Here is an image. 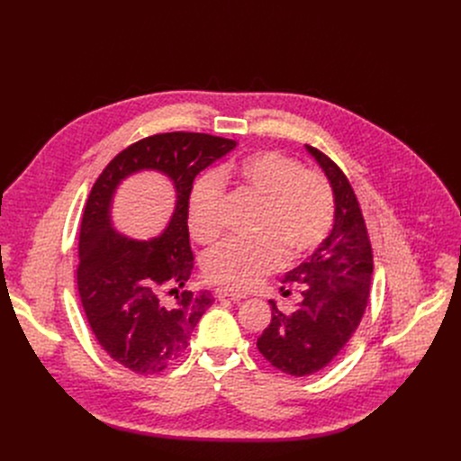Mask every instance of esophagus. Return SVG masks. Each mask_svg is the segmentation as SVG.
Listing matches in <instances>:
<instances>
[{
    "instance_id": "34e87169",
    "label": "esophagus",
    "mask_w": 461,
    "mask_h": 461,
    "mask_svg": "<svg viewBox=\"0 0 461 461\" xmlns=\"http://www.w3.org/2000/svg\"><path fill=\"white\" fill-rule=\"evenodd\" d=\"M217 297L219 299H233V301H240V299H244L246 295L242 294V292H237V290H231V288H221V290H217Z\"/></svg>"
}]
</instances>
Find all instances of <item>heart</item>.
<instances>
[{"label":"heart","mask_w":461,"mask_h":461,"mask_svg":"<svg viewBox=\"0 0 461 461\" xmlns=\"http://www.w3.org/2000/svg\"><path fill=\"white\" fill-rule=\"evenodd\" d=\"M222 184L235 185L258 201L251 240H226L204 257L212 283L248 290L276 272L285 260H299L315 251L334 224V193L326 178L303 169L281 151H257L204 175L191 187L187 228L191 237L213 242L222 230Z\"/></svg>","instance_id":"heart-1"}]
</instances>
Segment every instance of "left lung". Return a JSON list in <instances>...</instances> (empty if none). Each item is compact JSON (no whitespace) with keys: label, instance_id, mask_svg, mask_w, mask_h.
Wrapping results in <instances>:
<instances>
[{"label":"left lung","instance_id":"left-lung-1","mask_svg":"<svg viewBox=\"0 0 461 461\" xmlns=\"http://www.w3.org/2000/svg\"><path fill=\"white\" fill-rule=\"evenodd\" d=\"M304 149L330 182L334 226L306 260L285 274V283L301 285V301L283 313L272 299V321L257 339L267 361L297 377L319 372L345 348L365 313L372 279V248L350 182L326 155L312 146Z\"/></svg>","mask_w":461,"mask_h":461}]
</instances>
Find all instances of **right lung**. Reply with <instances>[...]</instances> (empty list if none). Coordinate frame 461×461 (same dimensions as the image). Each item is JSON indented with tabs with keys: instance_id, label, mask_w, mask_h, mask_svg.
<instances>
[{
	"instance_id": "obj_1",
	"label": "right lung",
	"mask_w": 461,
	"mask_h": 461,
	"mask_svg": "<svg viewBox=\"0 0 461 461\" xmlns=\"http://www.w3.org/2000/svg\"><path fill=\"white\" fill-rule=\"evenodd\" d=\"M237 148L235 140L203 133H164L116 155L95 182L78 244V292L100 347L137 374H157L182 356L193 328L213 304L210 292H182L169 303L163 292L182 288L193 270L187 199L194 176ZM158 172L176 189L165 230L148 241L131 240L112 221L119 185L139 172ZM176 288H172V292Z\"/></svg>"
}]
</instances>
